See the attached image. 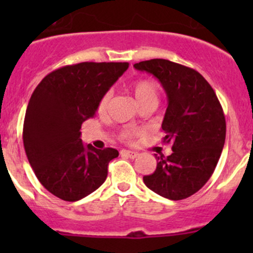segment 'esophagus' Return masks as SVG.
I'll return each mask as SVG.
<instances>
[{"label":"esophagus","instance_id":"esophagus-1","mask_svg":"<svg viewBox=\"0 0 253 253\" xmlns=\"http://www.w3.org/2000/svg\"><path fill=\"white\" fill-rule=\"evenodd\" d=\"M120 154H121L122 157H127V158H131V159H134V158H137V155H138V153L133 152V150L122 149L121 152H120Z\"/></svg>","mask_w":253,"mask_h":253}]
</instances>
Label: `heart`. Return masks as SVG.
I'll return each mask as SVG.
<instances>
[{"mask_svg":"<svg viewBox=\"0 0 253 253\" xmlns=\"http://www.w3.org/2000/svg\"><path fill=\"white\" fill-rule=\"evenodd\" d=\"M132 90H133V95L136 98V101L138 103V105L143 108V106L147 105H153L157 108L158 103L160 100V85L158 84V82H155L154 79L150 78H142L138 79L137 82H134L133 86H132ZM111 99V91H106L103 96L100 98L98 103V112L99 114H105L108 110L109 103H110ZM137 134L136 131L133 129H124L121 132V138L126 139V141H131L134 138V136Z\"/></svg>","mask_w":253,"mask_h":253,"instance_id":"obj_1","label":"heart"}]
</instances>
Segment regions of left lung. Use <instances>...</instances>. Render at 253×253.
Wrapping results in <instances>:
<instances>
[{
  "label": "left lung",
  "mask_w": 253,
  "mask_h": 253,
  "mask_svg": "<svg viewBox=\"0 0 253 253\" xmlns=\"http://www.w3.org/2000/svg\"><path fill=\"white\" fill-rule=\"evenodd\" d=\"M138 71L159 79L168 95L163 120L164 143L172 153L157 158V169L143 177L153 192L171 201L200 191L214 172L225 143L223 108L211 84L193 68L153 58L134 63Z\"/></svg>",
  "instance_id": "obj_1"
}]
</instances>
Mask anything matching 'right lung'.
Instances as JSON below:
<instances>
[{"mask_svg":"<svg viewBox=\"0 0 253 253\" xmlns=\"http://www.w3.org/2000/svg\"><path fill=\"white\" fill-rule=\"evenodd\" d=\"M128 62H82L52 71L28 104L23 143L38 180L56 197L76 202L100 187L119 152L84 145L81 127Z\"/></svg>","mask_w":253,"mask_h":253,"instance_id":"obj_1","label":"right lung"}]
</instances>
